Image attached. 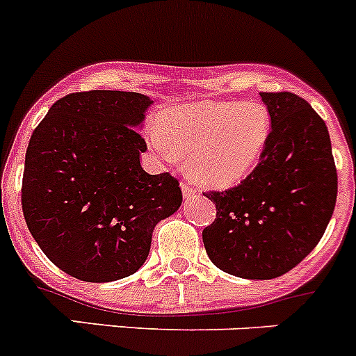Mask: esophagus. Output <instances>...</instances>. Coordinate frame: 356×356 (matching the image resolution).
I'll return each instance as SVG.
<instances>
[{"mask_svg": "<svg viewBox=\"0 0 356 356\" xmlns=\"http://www.w3.org/2000/svg\"><path fill=\"white\" fill-rule=\"evenodd\" d=\"M181 192H184V197L188 199V197H192V195H194L195 192H197V188L192 187V185L188 184V181H181Z\"/></svg>", "mask_w": 356, "mask_h": 356, "instance_id": "obj_1", "label": "esophagus"}]
</instances>
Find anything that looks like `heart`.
Segmentation results:
<instances>
[{
    "mask_svg": "<svg viewBox=\"0 0 356 356\" xmlns=\"http://www.w3.org/2000/svg\"><path fill=\"white\" fill-rule=\"evenodd\" d=\"M269 134L264 104L202 101L165 110L150 143L162 157H187L188 171L201 184L231 187L255 168Z\"/></svg>",
    "mask_w": 356,
    "mask_h": 356,
    "instance_id": "b5f03b06",
    "label": "heart"
}]
</instances>
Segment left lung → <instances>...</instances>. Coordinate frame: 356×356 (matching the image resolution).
Segmentation results:
<instances>
[{
  "mask_svg": "<svg viewBox=\"0 0 356 356\" xmlns=\"http://www.w3.org/2000/svg\"><path fill=\"white\" fill-rule=\"evenodd\" d=\"M270 134L259 164L227 191L202 195L216 218L202 231L209 260L223 273L273 280L318 245L337 199V169L327 125L292 92H260Z\"/></svg>",
  "mask_w": 356,
  "mask_h": 356,
  "instance_id": "8db88e82",
  "label": "left lung"
}]
</instances>
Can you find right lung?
Segmentation results:
<instances>
[{"label":"right lung","instance_id":"add662e5","mask_svg":"<svg viewBox=\"0 0 356 356\" xmlns=\"http://www.w3.org/2000/svg\"><path fill=\"white\" fill-rule=\"evenodd\" d=\"M150 97L122 90L73 92L52 104L29 140L22 213L60 270L89 283L136 273L152 232L180 208V181L148 175L138 133Z\"/></svg>","mask_w":356,"mask_h":356}]
</instances>
